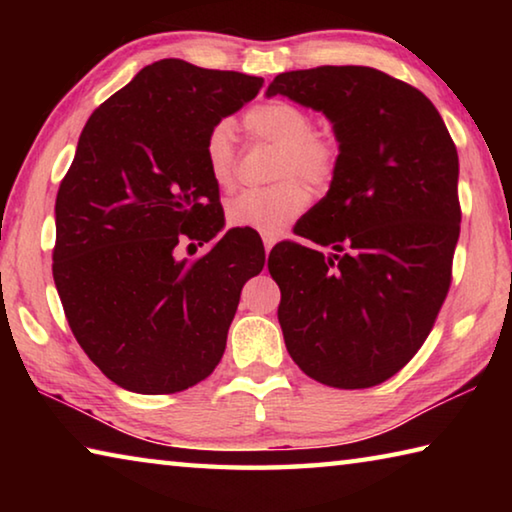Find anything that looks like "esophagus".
<instances>
[{
	"label": "esophagus",
	"mask_w": 512,
	"mask_h": 512,
	"mask_svg": "<svg viewBox=\"0 0 512 512\" xmlns=\"http://www.w3.org/2000/svg\"><path fill=\"white\" fill-rule=\"evenodd\" d=\"M273 246H275V237L264 235V250H266V253H271Z\"/></svg>",
	"instance_id": "esophagus-1"
}]
</instances>
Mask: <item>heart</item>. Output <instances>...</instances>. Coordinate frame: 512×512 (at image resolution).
Here are the masks:
<instances>
[{
	"mask_svg": "<svg viewBox=\"0 0 512 512\" xmlns=\"http://www.w3.org/2000/svg\"><path fill=\"white\" fill-rule=\"evenodd\" d=\"M246 131L268 144L280 146L275 178L282 183L266 189H246L225 205V219L235 228H250L262 235H277L302 214L309 203L307 187H325L339 169L341 146L332 135L314 131V117L293 101L266 99L244 115ZM207 171L219 187L235 183L237 158L230 121H216L203 142ZM293 175H298L293 179Z\"/></svg>",
	"mask_w": 512,
	"mask_h": 512,
	"instance_id": "obj_1",
	"label": "heart"
}]
</instances>
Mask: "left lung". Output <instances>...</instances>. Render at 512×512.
I'll list each match as a JSON object with an SVG mask.
<instances>
[{"label":"left lung","instance_id":"1","mask_svg":"<svg viewBox=\"0 0 512 512\" xmlns=\"http://www.w3.org/2000/svg\"><path fill=\"white\" fill-rule=\"evenodd\" d=\"M284 94L334 124L341 158L325 198L268 271L291 359L332 388L377 386L427 341L452 284L461 232L458 153L436 106L379 69L323 65L277 74Z\"/></svg>","mask_w":512,"mask_h":512}]
</instances>
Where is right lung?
Returning a JSON list of instances; mask_svg holds the SVG:
<instances>
[{
  "mask_svg": "<svg viewBox=\"0 0 512 512\" xmlns=\"http://www.w3.org/2000/svg\"><path fill=\"white\" fill-rule=\"evenodd\" d=\"M262 83L164 58L103 101L79 137L56 196L51 271L76 341L126 391L169 395L210 377L241 289L264 268L262 239L241 228L180 257L223 228L205 135Z\"/></svg>",
  "mask_w": 512,
  "mask_h": 512,
  "instance_id": "obj_1",
  "label": "right lung"
}]
</instances>
